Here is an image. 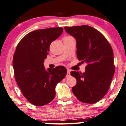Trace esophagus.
<instances>
[{"mask_svg": "<svg viewBox=\"0 0 126 126\" xmlns=\"http://www.w3.org/2000/svg\"><path fill=\"white\" fill-rule=\"evenodd\" d=\"M71 76V74H70V71L69 70H68V71H67V73H66V77H69Z\"/></svg>", "mask_w": 126, "mask_h": 126, "instance_id": "obj_1", "label": "esophagus"}]
</instances>
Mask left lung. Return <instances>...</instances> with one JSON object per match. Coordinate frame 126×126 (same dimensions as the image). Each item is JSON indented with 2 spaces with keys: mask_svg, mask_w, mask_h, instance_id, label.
I'll return each instance as SVG.
<instances>
[{
  "mask_svg": "<svg viewBox=\"0 0 126 126\" xmlns=\"http://www.w3.org/2000/svg\"><path fill=\"white\" fill-rule=\"evenodd\" d=\"M64 29L75 38L78 59L87 63L85 72H71L77 81L72 87L73 94L83 103H96L106 94L115 71L111 47L99 31L91 26Z\"/></svg>",
  "mask_w": 126,
  "mask_h": 126,
  "instance_id": "obj_1",
  "label": "left lung"
}]
</instances>
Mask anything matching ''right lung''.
<instances>
[{"mask_svg":"<svg viewBox=\"0 0 126 126\" xmlns=\"http://www.w3.org/2000/svg\"><path fill=\"white\" fill-rule=\"evenodd\" d=\"M63 30L54 27L33 31L23 37L16 49L13 59L16 80L24 97L35 106H44L53 100L56 85L66 75L64 66L46 70L43 63L51 43Z\"/></svg>","mask_w":126,"mask_h":126,"instance_id":"1","label":"right lung"}]
</instances>
